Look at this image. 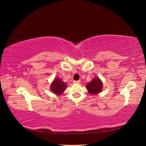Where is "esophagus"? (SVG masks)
Returning <instances> with one entry per match:
<instances>
[{
  "label": "esophagus",
  "instance_id": "esophagus-1",
  "mask_svg": "<svg viewBox=\"0 0 146 146\" xmlns=\"http://www.w3.org/2000/svg\"><path fill=\"white\" fill-rule=\"evenodd\" d=\"M73 82L75 84H80V80H74Z\"/></svg>",
  "mask_w": 146,
  "mask_h": 146
}]
</instances>
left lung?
Returning a JSON list of instances; mask_svg holds the SVG:
<instances>
[{"label": "left lung", "mask_w": 146, "mask_h": 146, "mask_svg": "<svg viewBox=\"0 0 146 146\" xmlns=\"http://www.w3.org/2000/svg\"><path fill=\"white\" fill-rule=\"evenodd\" d=\"M89 93L91 95L99 93L102 89V83L98 78H95L91 82L86 85Z\"/></svg>", "instance_id": "obj_1"}]
</instances>
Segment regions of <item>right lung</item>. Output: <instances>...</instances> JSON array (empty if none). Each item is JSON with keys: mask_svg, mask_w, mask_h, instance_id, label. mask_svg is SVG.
<instances>
[{"mask_svg": "<svg viewBox=\"0 0 146 146\" xmlns=\"http://www.w3.org/2000/svg\"><path fill=\"white\" fill-rule=\"evenodd\" d=\"M66 88V84L63 82L62 80H60V78L55 79L51 86V91H53V93L56 94V95H60L62 93Z\"/></svg>", "mask_w": 146, "mask_h": 146, "instance_id": "obj_1", "label": "right lung"}]
</instances>
